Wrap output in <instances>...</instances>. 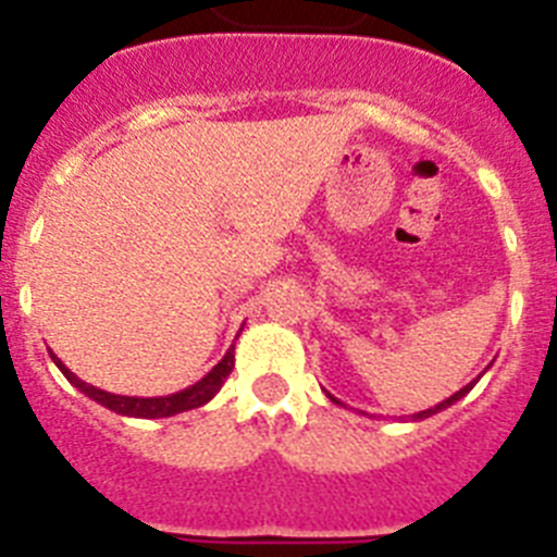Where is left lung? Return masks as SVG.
<instances>
[{"mask_svg": "<svg viewBox=\"0 0 557 557\" xmlns=\"http://www.w3.org/2000/svg\"><path fill=\"white\" fill-rule=\"evenodd\" d=\"M476 379H480V376H476ZM476 379H474V382H469V385H466V387H460V391H457L455 396H449V398H446V401H441V405L430 407V410H421V412H416V416H412V418H416V421H424V418H430V416H435V412H441V410H446V407H451V405H455V401H460V398L466 396V393H469L471 387L476 385ZM326 396L332 398L334 405H343V401H337V398H334L332 393H326ZM343 407H346V405H343Z\"/></svg>", "mask_w": 557, "mask_h": 557, "instance_id": "8db88e82", "label": "left lung"}]
</instances>
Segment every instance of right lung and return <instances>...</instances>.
<instances>
[{
  "instance_id": "add662e5",
  "label": "right lung",
  "mask_w": 557,
  "mask_h": 557,
  "mask_svg": "<svg viewBox=\"0 0 557 557\" xmlns=\"http://www.w3.org/2000/svg\"><path fill=\"white\" fill-rule=\"evenodd\" d=\"M49 357H52V362L61 368L63 376H66L69 382L77 387V391L86 393L88 398H95L97 405L108 407L111 412H120V416H131V418H170V416H178V412L195 410V407H203L206 401H211V398L218 396L220 387H223V382L228 379V373L234 371V346H231L218 366L211 368V371L206 373L200 382H195V385L186 387V391L170 393V396L141 398V396H116V393L100 391V387L88 385V382L77 379L75 373L69 371V368L63 366L61 359H58L52 351H49Z\"/></svg>"
}]
</instances>
